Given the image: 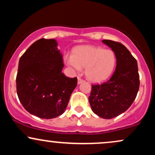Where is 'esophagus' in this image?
<instances>
[{"label":"esophagus","mask_w":155,"mask_h":155,"mask_svg":"<svg viewBox=\"0 0 155 155\" xmlns=\"http://www.w3.org/2000/svg\"><path fill=\"white\" fill-rule=\"evenodd\" d=\"M84 80L81 79V78H78V84H81L82 82H84Z\"/></svg>","instance_id":"esophagus-1"}]
</instances>
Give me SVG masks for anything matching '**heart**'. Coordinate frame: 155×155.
<instances>
[{
	"label": "heart",
	"instance_id": "obj_1",
	"mask_svg": "<svg viewBox=\"0 0 155 155\" xmlns=\"http://www.w3.org/2000/svg\"><path fill=\"white\" fill-rule=\"evenodd\" d=\"M64 59L68 65L77 71L85 67L86 77L95 83L108 79L114 71L117 61L113 50L91 45L77 47L72 55L65 54Z\"/></svg>",
	"mask_w": 155,
	"mask_h": 155
}]
</instances>
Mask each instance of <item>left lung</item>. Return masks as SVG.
<instances>
[{
    "instance_id": "left-lung-1",
    "label": "left lung",
    "mask_w": 155,
    "mask_h": 155,
    "mask_svg": "<svg viewBox=\"0 0 155 155\" xmlns=\"http://www.w3.org/2000/svg\"><path fill=\"white\" fill-rule=\"evenodd\" d=\"M102 42L116 54V69L106 82L92 85L89 102L95 114L108 120L128 109L136 99L140 81L137 61L128 49L111 40Z\"/></svg>"
}]
</instances>
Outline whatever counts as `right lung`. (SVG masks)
Instances as JSON below:
<instances>
[{
    "instance_id": "right-lung-1",
    "label": "right lung",
    "mask_w": 155,
    "mask_h": 155,
    "mask_svg": "<svg viewBox=\"0 0 155 155\" xmlns=\"http://www.w3.org/2000/svg\"><path fill=\"white\" fill-rule=\"evenodd\" d=\"M63 54L55 39L41 38L19 61L17 92L23 107L31 114L52 119L65 112L77 79L62 72Z\"/></svg>"
}]
</instances>
